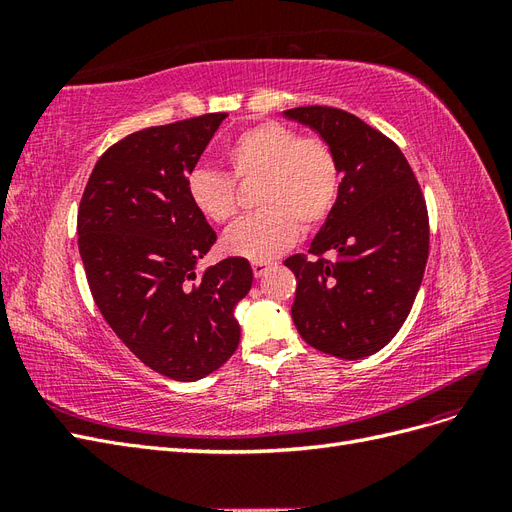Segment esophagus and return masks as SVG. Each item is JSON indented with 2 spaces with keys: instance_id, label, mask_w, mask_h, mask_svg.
<instances>
[{
  "instance_id": "34e87169",
  "label": "esophagus",
  "mask_w": 512,
  "mask_h": 512,
  "mask_svg": "<svg viewBox=\"0 0 512 512\" xmlns=\"http://www.w3.org/2000/svg\"><path fill=\"white\" fill-rule=\"evenodd\" d=\"M269 267H271V262H267V260H252V271L256 277L265 275L269 271Z\"/></svg>"
}]
</instances>
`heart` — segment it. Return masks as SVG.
Instances as JSON below:
<instances>
[{
	"label": "heart",
	"instance_id": "1",
	"mask_svg": "<svg viewBox=\"0 0 512 512\" xmlns=\"http://www.w3.org/2000/svg\"><path fill=\"white\" fill-rule=\"evenodd\" d=\"M235 179H260V211L230 226L220 241L222 252L250 260H271L314 230L335 207L339 164L320 138L301 136L290 126L265 121L241 132L226 151ZM194 209L209 222L224 224L237 213L235 181L211 168H194L185 181Z\"/></svg>",
	"mask_w": 512,
	"mask_h": 512
}]
</instances>
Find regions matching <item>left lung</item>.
I'll use <instances>...</instances> for the list:
<instances>
[{
  "instance_id": "1",
  "label": "left lung",
  "mask_w": 512,
  "mask_h": 512,
  "mask_svg": "<svg viewBox=\"0 0 512 512\" xmlns=\"http://www.w3.org/2000/svg\"><path fill=\"white\" fill-rule=\"evenodd\" d=\"M284 117L314 130L339 164L335 207L309 245L284 265L297 277L292 320L305 342L356 361L382 350L406 322L429 254L427 207L401 149L331 106Z\"/></svg>"
}]
</instances>
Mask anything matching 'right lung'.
Returning a JSON list of instances; mask_svg holds the SVG:
<instances>
[{"label":"right lung","instance_id":"right-lung-1","mask_svg":"<svg viewBox=\"0 0 512 512\" xmlns=\"http://www.w3.org/2000/svg\"><path fill=\"white\" fill-rule=\"evenodd\" d=\"M226 117L147 128L108 147L76 222L87 282L108 327L147 367L179 382L205 378L235 354V307L254 280L239 256L196 277L218 237L185 181Z\"/></svg>","mask_w":512,"mask_h":512}]
</instances>
